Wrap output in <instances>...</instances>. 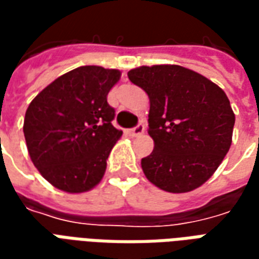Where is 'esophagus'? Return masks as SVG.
Instances as JSON below:
<instances>
[{"instance_id": "obj_1", "label": "esophagus", "mask_w": 259, "mask_h": 259, "mask_svg": "<svg viewBox=\"0 0 259 259\" xmlns=\"http://www.w3.org/2000/svg\"><path fill=\"white\" fill-rule=\"evenodd\" d=\"M144 130H146V126L143 123H139L136 127H133V129L129 130L130 136H133V137H136V136H141L143 133H144Z\"/></svg>"}]
</instances>
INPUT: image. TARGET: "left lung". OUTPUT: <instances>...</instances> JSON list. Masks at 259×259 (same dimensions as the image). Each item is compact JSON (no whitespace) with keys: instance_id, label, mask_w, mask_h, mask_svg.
<instances>
[{"instance_id":"left-lung-1","label":"left lung","mask_w":259,"mask_h":259,"mask_svg":"<svg viewBox=\"0 0 259 259\" xmlns=\"http://www.w3.org/2000/svg\"><path fill=\"white\" fill-rule=\"evenodd\" d=\"M127 76L150 98L154 150L141 159L147 179L169 193L204 185L232 146L234 112L225 91L179 65L139 66Z\"/></svg>"}]
</instances>
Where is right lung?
Returning <instances> with one entry per match:
<instances>
[{"label":"right lung","mask_w":259,"mask_h":259,"mask_svg":"<svg viewBox=\"0 0 259 259\" xmlns=\"http://www.w3.org/2000/svg\"><path fill=\"white\" fill-rule=\"evenodd\" d=\"M120 70L89 65L59 76L40 91L25 115L23 133L31 162L59 190L77 194L94 189L122 136L113 127L108 93Z\"/></svg>","instance_id":"obj_1"}]
</instances>
